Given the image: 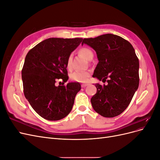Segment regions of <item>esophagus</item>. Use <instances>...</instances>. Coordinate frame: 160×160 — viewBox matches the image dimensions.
<instances>
[{
	"mask_svg": "<svg viewBox=\"0 0 160 160\" xmlns=\"http://www.w3.org/2000/svg\"><path fill=\"white\" fill-rule=\"evenodd\" d=\"M88 85H89L88 83H83V84H81V87L82 88H85V87H87Z\"/></svg>",
	"mask_w": 160,
	"mask_h": 160,
	"instance_id": "34e87169",
	"label": "esophagus"
}]
</instances>
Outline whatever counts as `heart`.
Wrapping results in <instances>:
<instances>
[{
  "label": "heart",
  "mask_w": 160,
  "mask_h": 160,
  "mask_svg": "<svg viewBox=\"0 0 160 160\" xmlns=\"http://www.w3.org/2000/svg\"><path fill=\"white\" fill-rule=\"evenodd\" d=\"M79 54L83 56L87 60L91 61L93 57V52L89 48L83 47L79 51ZM72 55H69L67 60L66 67L69 70L72 69ZM91 73L89 71H74L71 74V79L79 83H85L89 80Z\"/></svg>",
  "instance_id": "heart-1"
}]
</instances>
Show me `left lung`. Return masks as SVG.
<instances>
[{"instance_id": "left-lung-1", "label": "left lung", "mask_w": 160, "mask_h": 160, "mask_svg": "<svg viewBox=\"0 0 160 160\" xmlns=\"http://www.w3.org/2000/svg\"><path fill=\"white\" fill-rule=\"evenodd\" d=\"M96 51L99 60L93 77L106 79L108 85L96 83L97 93L91 99L92 107L105 118H113L126 109L138 89L139 60L131 43L119 36L105 34L84 38Z\"/></svg>"}]
</instances>
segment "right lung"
I'll use <instances>...</instances> for the list:
<instances>
[{"label":"right lung","instance_id":"obj_1","mask_svg":"<svg viewBox=\"0 0 160 160\" xmlns=\"http://www.w3.org/2000/svg\"><path fill=\"white\" fill-rule=\"evenodd\" d=\"M83 38H49L28 52L22 69L24 94L32 109L47 120L65 118L72 108L79 83L56 86L69 79L66 62Z\"/></svg>","mask_w":160,"mask_h":160}]
</instances>
